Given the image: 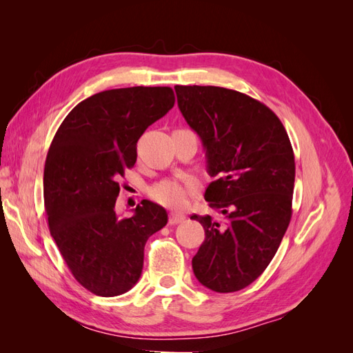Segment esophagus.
Listing matches in <instances>:
<instances>
[{"instance_id": "1", "label": "esophagus", "mask_w": 353, "mask_h": 353, "mask_svg": "<svg viewBox=\"0 0 353 353\" xmlns=\"http://www.w3.org/2000/svg\"><path fill=\"white\" fill-rule=\"evenodd\" d=\"M184 219H185V215H183V213H178V212H170L169 213V223H170V225H175V223L183 222Z\"/></svg>"}]
</instances>
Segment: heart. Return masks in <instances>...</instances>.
<instances>
[{
    "label": "heart",
    "instance_id": "heart-1",
    "mask_svg": "<svg viewBox=\"0 0 353 353\" xmlns=\"http://www.w3.org/2000/svg\"><path fill=\"white\" fill-rule=\"evenodd\" d=\"M199 190V183L194 178L178 179V178H168L162 179L152 185L150 196L159 205L178 209L183 208L188 199L196 194Z\"/></svg>",
    "mask_w": 353,
    "mask_h": 353
}]
</instances>
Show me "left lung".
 <instances>
[{
    "instance_id": "1",
    "label": "left lung",
    "mask_w": 353,
    "mask_h": 353,
    "mask_svg": "<svg viewBox=\"0 0 353 353\" xmlns=\"http://www.w3.org/2000/svg\"><path fill=\"white\" fill-rule=\"evenodd\" d=\"M178 108L201 138L209 206L223 221L193 215L205 241L193 258L196 279L218 293L239 292L266 270L292 219L294 153L281 121L243 92L175 87Z\"/></svg>"
}]
</instances>
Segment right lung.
Listing matches in <instances>:
<instances>
[{
	"label": "right lung",
	"mask_w": 353,
	"mask_h": 353,
	"mask_svg": "<svg viewBox=\"0 0 353 353\" xmlns=\"http://www.w3.org/2000/svg\"><path fill=\"white\" fill-rule=\"evenodd\" d=\"M174 104L169 87L101 91L74 105L52 138L44 168L48 228L72 275L94 294L131 290L148 237L166 225V210L153 201L131 218L117 216L114 205L137 141Z\"/></svg>",
	"instance_id": "add662e5"
}]
</instances>
